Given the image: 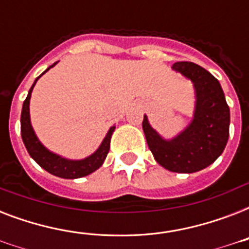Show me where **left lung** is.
<instances>
[{
    "label": "left lung",
    "mask_w": 249,
    "mask_h": 249,
    "mask_svg": "<svg viewBox=\"0 0 249 249\" xmlns=\"http://www.w3.org/2000/svg\"><path fill=\"white\" fill-rule=\"evenodd\" d=\"M195 88V112L189 126L166 141L151 128L144 115L143 128L148 148L165 169L177 173H194L216 161L229 140L230 109L218 80L193 62H177L172 67Z\"/></svg>",
    "instance_id": "obj_1"
}]
</instances>
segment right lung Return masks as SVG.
I'll return each instance as SVG.
<instances>
[{"label":"right lung","mask_w":249,"mask_h":249,"mask_svg":"<svg viewBox=\"0 0 249 249\" xmlns=\"http://www.w3.org/2000/svg\"><path fill=\"white\" fill-rule=\"evenodd\" d=\"M55 64L56 63L50 66L46 71H49L50 68L54 67ZM41 76H38L36 81L33 83L32 88L29 89L28 95H27L24 103H23L20 116L21 140L24 142L25 148H27V151L31 155V158L41 168H44L46 172H49V173L54 174L56 177L66 178V179H75V178L85 177L88 174L95 172L99 166H102L103 161L107 158V154L109 151V141H111V136H112L113 130H115V126L109 128L108 133L106 134L105 140L102 141L101 146L98 147L97 151L83 160L66 159V158L56 155L54 152L49 151L48 148L45 147L44 144L38 141L37 136L33 132L32 125H31V119H29V99H31L33 86L36 85L37 80L40 79Z\"/></svg>","instance_id":"1"}]
</instances>
